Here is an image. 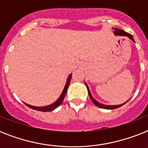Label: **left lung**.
Wrapping results in <instances>:
<instances>
[{
  "label": "left lung",
  "instance_id": "1",
  "mask_svg": "<svg viewBox=\"0 0 148 148\" xmlns=\"http://www.w3.org/2000/svg\"><path fill=\"white\" fill-rule=\"evenodd\" d=\"M113 29H114V35L116 36H126V37H127L128 38H130L133 42H134V39L133 36L131 35V34H130L127 33V32H125L124 31H123V30H121V29H118V28H114V27H113ZM85 83V85L86 87H87V88H88V95H89V97H90V100H91V101H92L93 103H95V105L97 106L98 108H103V109H108V110H112V109H116V108H120V107H121V106H123L124 104H125V103L127 102V101L130 100L129 99L128 101H127L126 102H124V103H121V104H119V105H106V104H103V103H100V102H98L97 101H96L94 97H92V95H91V94H90V89H89V88H88V84H86V82H84Z\"/></svg>",
  "mask_w": 148,
  "mask_h": 148
}]
</instances>
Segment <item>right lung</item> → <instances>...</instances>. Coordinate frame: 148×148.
<instances>
[{
  "mask_svg": "<svg viewBox=\"0 0 148 148\" xmlns=\"http://www.w3.org/2000/svg\"><path fill=\"white\" fill-rule=\"evenodd\" d=\"M71 76H72V74H70L68 77H67V81H66V84H65L64 88V90H63L61 95H60L59 98H58L55 102H53V103H51V104H50V105L44 106V107H36V106L30 105V104H28V103H25L28 108H31V109H34V110H39V111L47 112V111H51V110H53L54 109L58 108V107L62 103L63 101H64V98L65 97V95H66V93H67V88H68V87H69L70 81H71Z\"/></svg>",
  "mask_w": 148,
  "mask_h": 148,
  "instance_id": "1",
  "label": "right lung"
}]
</instances>
